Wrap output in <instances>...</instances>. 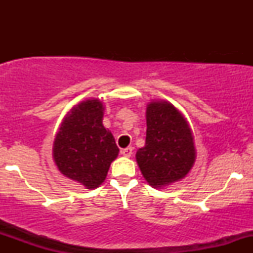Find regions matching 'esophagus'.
<instances>
[{
	"label": "esophagus",
	"mask_w": 253,
	"mask_h": 253,
	"mask_svg": "<svg viewBox=\"0 0 253 253\" xmlns=\"http://www.w3.org/2000/svg\"><path fill=\"white\" fill-rule=\"evenodd\" d=\"M121 155L124 157H130L133 155V147H126V149L121 150Z\"/></svg>",
	"instance_id": "obj_1"
}]
</instances>
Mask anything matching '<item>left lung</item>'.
Instances as JSON below:
<instances>
[{"label":"left lung","mask_w":253,"mask_h":253,"mask_svg":"<svg viewBox=\"0 0 253 253\" xmlns=\"http://www.w3.org/2000/svg\"><path fill=\"white\" fill-rule=\"evenodd\" d=\"M146 140L136 151V163L147 183L162 188L184 178L196 158L194 135L182 113L167 101L146 108Z\"/></svg>","instance_id":"left-lung-1"}]
</instances>
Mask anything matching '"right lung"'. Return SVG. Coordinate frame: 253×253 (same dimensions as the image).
<instances>
[{
  "label": "right lung",
  "mask_w": 253,
  "mask_h": 253,
  "mask_svg": "<svg viewBox=\"0 0 253 253\" xmlns=\"http://www.w3.org/2000/svg\"><path fill=\"white\" fill-rule=\"evenodd\" d=\"M104 107L97 98L82 101L64 118L53 141L58 170L86 189L100 187L119 155L115 139L104 128Z\"/></svg>",
  "instance_id": "add662e5"
}]
</instances>
